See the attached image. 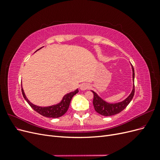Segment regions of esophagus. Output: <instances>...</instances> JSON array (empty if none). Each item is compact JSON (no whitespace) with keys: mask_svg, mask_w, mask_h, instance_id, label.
Wrapping results in <instances>:
<instances>
[{"mask_svg":"<svg viewBox=\"0 0 160 160\" xmlns=\"http://www.w3.org/2000/svg\"><path fill=\"white\" fill-rule=\"evenodd\" d=\"M80 88L81 90H86V89H88L89 88V85L88 83H83L81 85Z\"/></svg>","mask_w":160,"mask_h":160,"instance_id":"obj_1","label":"esophagus"}]
</instances>
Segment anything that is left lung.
Here are the masks:
<instances>
[{"label": "left lung", "mask_w": 160, "mask_h": 160, "mask_svg": "<svg viewBox=\"0 0 160 160\" xmlns=\"http://www.w3.org/2000/svg\"><path fill=\"white\" fill-rule=\"evenodd\" d=\"M132 67L133 70V80L134 82V69L133 67V65H132ZM91 91L93 92V104L94 106L95 110L98 113L102 115L111 116L120 113L121 111H122L129 105V103L131 102V101H132V99L133 98V95L135 93V86L133 84V90L132 91V93H131V94L127 99H125L124 101H122V102L113 104H111L105 102V101L100 98L93 91Z\"/></svg>", "instance_id": "1"}]
</instances>
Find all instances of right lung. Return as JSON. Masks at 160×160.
<instances>
[{
    "label": "right lung",
    "instance_id": "right-lung-1",
    "mask_svg": "<svg viewBox=\"0 0 160 160\" xmlns=\"http://www.w3.org/2000/svg\"><path fill=\"white\" fill-rule=\"evenodd\" d=\"M21 90H22V93L24 98L25 99L27 102L34 110L37 111V113L41 114V115L44 116V117L50 118H57L61 117L62 115H63L69 109L72 98L79 92L78 89H77L73 92H71V93L65 95L59 103H58L55 105L50 106V107L42 108V107H38V106L35 105L32 103H31L26 98L22 88L21 89Z\"/></svg>",
    "mask_w": 160,
    "mask_h": 160
}]
</instances>
